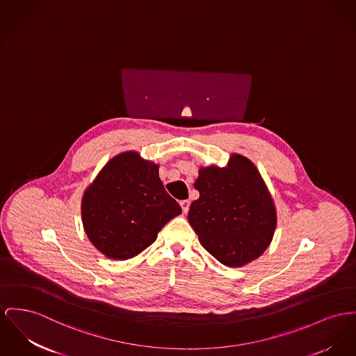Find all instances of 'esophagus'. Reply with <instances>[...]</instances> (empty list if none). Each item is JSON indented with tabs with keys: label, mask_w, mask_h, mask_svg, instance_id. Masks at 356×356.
<instances>
[{
	"label": "esophagus",
	"mask_w": 356,
	"mask_h": 356,
	"mask_svg": "<svg viewBox=\"0 0 356 356\" xmlns=\"http://www.w3.org/2000/svg\"><path fill=\"white\" fill-rule=\"evenodd\" d=\"M181 207H182V211H184V213H188V212H189L190 208L189 200H184V201H181Z\"/></svg>",
	"instance_id": "1"
}]
</instances>
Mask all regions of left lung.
Masks as SVG:
<instances>
[{
	"label": "left lung",
	"instance_id": "1",
	"mask_svg": "<svg viewBox=\"0 0 356 356\" xmlns=\"http://www.w3.org/2000/svg\"><path fill=\"white\" fill-rule=\"evenodd\" d=\"M194 188L200 198L188 218L202 247L228 267L258 259L274 236L277 209L257 166L232 154L225 167H200Z\"/></svg>",
	"mask_w": 356,
	"mask_h": 356
}]
</instances>
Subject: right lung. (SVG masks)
Masks as SVG:
<instances>
[{"instance_id": "right-lung-1", "label": "right lung", "mask_w": 356, "mask_h": 356, "mask_svg": "<svg viewBox=\"0 0 356 356\" xmlns=\"http://www.w3.org/2000/svg\"><path fill=\"white\" fill-rule=\"evenodd\" d=\"M181 213L159 178V165L143 159L138 151L113 156L86 188L81 202L86 236L115 261L139 255Z\"/></svg>"}]
</instances>
